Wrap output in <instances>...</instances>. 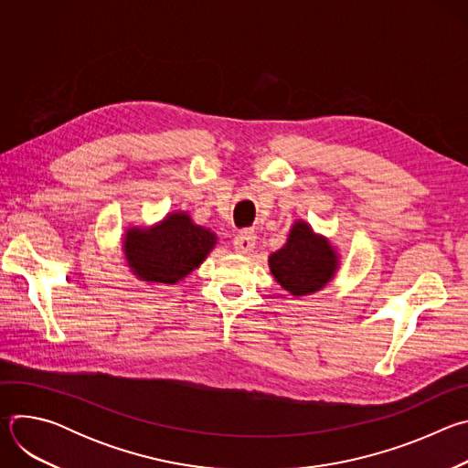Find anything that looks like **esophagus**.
Here are the masks:
<instances>
[{
  "label": "esophagus",
  "mask_w": 468,
  "mask_h": 468,
  "mask_svg": "<svg viewBox=\"0 0 468 468\" xmlns=\"http://www.w3.org/2000/svg\"><path fill=\"white\" fill-rule=\"evenodd\" d=\"M233 246H235V250H237L239 253H248V251H251L253 246H255V233H251V231H240V233L235 237Z\"/></svg>",
  "instance_id": "1"
}]
</instances>
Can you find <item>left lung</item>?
<instances>
[{
	"instance_id": "1",
	"label": "left lung",
	"mask_w": 468,
	"mask_h": 468,
	"mask_svg": "<svg viewBox=\"0 0 468 468\" xmlns=\"http://www.w3.org/2000/svg\"><path fill=\"white\" fill-rule=\"evenodd\" d=\"M276 282L292 296H307L322 291L339 271V253L331 242L296 220L287 242L269 257Z\"/></svg>"
}]
</instances>
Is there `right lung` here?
<instances>
[{"mask_svg": "<svg viewBox=\"0 0 468 468\" xmlns=\"http://www.w3.org/2000/svg\"><path fill=\"white\" fill-rule=\"evenodd\" d=\"M217 240V233L179 211L150 228H127L122 250L129 271L141 282L176 285L206 261Z\"/></svg>", "mask_w": 468, "mask_h": 468, "instance_id": "add662e5", "label": "right lung"}]
</instances>
